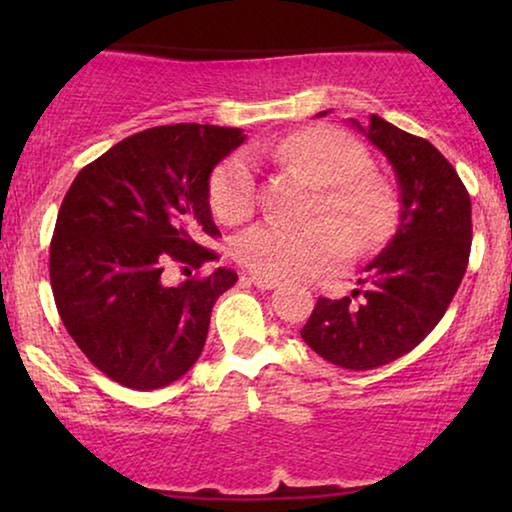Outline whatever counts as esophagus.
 I'll return each instance as SVG.
<instances>
[{"instance_id":"34e87169","label":"esophagus","mask_w":512,"mask_h":512,"mask_svg":"<svg viewBox=\"0 0 512 512\" xmlns=\"http://www.w3.org/2000/svg\"><path fill=\"white\" fill-rule=\"evenodd\" d=\"M247 279H249V282L254 284V286H258V289H277V286H279L277 279L263 277V275H249Z\"/></svg>"}]
</instances>
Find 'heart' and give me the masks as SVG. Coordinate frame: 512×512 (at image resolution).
<instances>
[{
    "label": "heart",
    "mask_w": 512,
    "mask_h": 512,
    "mask_svg": "<svg viewBox=\"0 0 512 512\" xmlns=\"http://www.w3.org/2000/svg\"><path fill=\"white\" fill-rule=\"evenodd\" d=\"M261 151L321 186L317 212H326L346 230L354 251L375 247L389 235L396 216L394 188L382 174L366 170L368 153L347 132L314 125L265 144ZM209 200L214 214L226 223L254 212L256 174L247 153H235L216 170ZM337 227L331 221L305 226L261 221L237 237L235 258L256 275L272 279L314 275L345 261L349 243Z\"/></svg>",
    "instance_id": "1"
}]
</instances>
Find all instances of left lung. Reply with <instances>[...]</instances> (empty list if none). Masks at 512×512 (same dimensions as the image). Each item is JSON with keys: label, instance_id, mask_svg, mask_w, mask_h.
Wrapping results in <instances>:
<instances>
[{"label": "left lung", "instance_id": "8db88e82", "mask_svg": "<svg viewBox=\"0 0 512 512\" xmlns=\"http://www.w3.org/2000/svg\"><path fill=\"white\" fill-rule=\"evenodd\" d=\"M349 121L394 167L401 221L363 270L359 284L366 289L340 300L319 298L300 335L321 359L370 370L412 352L443 319L471 254V198L431 142L375 114L366 128Z\"/></svg>", "mask_w": 512, "mask_h": 512}]
</instances>
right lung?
Masks as SVG:
<instances>
[{
  "label": "right lung",
  "instance_id": "add662e5",
  "mask_svg": "<svg viewBox=\"0 0 512 512\" xmlns=\"http://www.w3.org/2000/svg\"><path fill=\"white\" fill-rule=\"evenodd\" d=\"M244 142L240 128L177 123L125 137L83 167L51 240V286L67 333L97 370L149 391L179 380L205 347L216 298L237 272L167 284L214 261V167Z\"/></svg>",
  "mask_w": 512,
  "mask_h": 512
}]
</instances>
